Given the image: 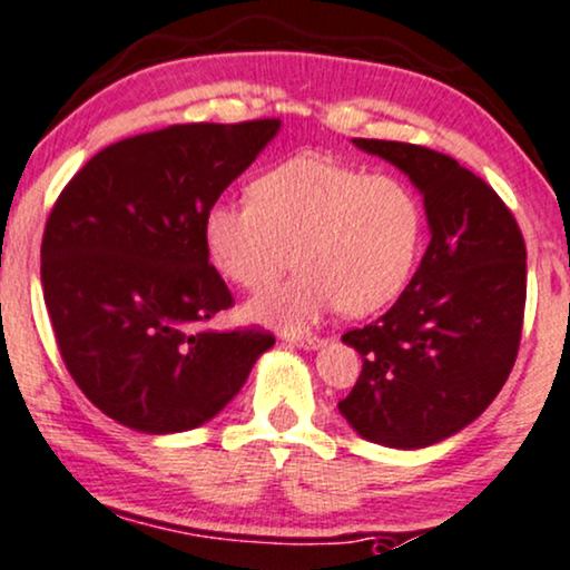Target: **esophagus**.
Segmentation results:
<instances>
[{"label": "esophagus", "mask_w": 570, "mask_h": 570, "mask_svg": "<svg viewBox=\"0 0 570 570\" xmlns=\"http://www.w3.org/2000/svg\"><path fill=\"white\" fill-rule=\"evenodd\" d=\"M289 342L292 345L303 347V351H318V347H324V340L313 337V334H307V337H292Z\"/></svg>", "instance_id": "1"}]
</instances>
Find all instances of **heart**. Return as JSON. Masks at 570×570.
Instances as JSON below:
<instances>
[{
	"label": "heart",
	"mask_w": 570,
	"mask_h": 570,
	"mask_svg": "<svg viewBox=\"0 0 570 570\" xmlns=\"http://www.w3.org/2000/svg\"><path fill=\"white\" fill-rule=\"evenodd\" d=\"M202 236L219 276L259 289L284 273L286 284L255 294L246 318L284 332H305L340 307L368 315L401 297L424 244L422 198L393 175L299 154L265 169L249 202H215Z\"/></svg>",
	"instance_id": "heart-1"
}]
</instances>
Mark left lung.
<instances>
[{
    "instance_id": "left-lung-1",
    "label": "left lung",
    "mask_w": 570,
    "mask_h": 570,
    "mask_svg": "<svg viewBox=\"0 0 570 570\" xmlns=\"http://www.w3.org/2000/svg\"><path fill=\"white\" fill-rule=\"evenodd\" d=\"M424 198L430 244L395 305L342 342L363 372L340 414L366 441L428 449L475 422L515 363L525 307V244L512 212L451 156L353 137Z\"/></svg>"
}]
</instances>
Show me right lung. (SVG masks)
I'll use <instances>...</instances> for the list:
<instances>
[{
    "label": "right lung",
    "instance_id": "right-lung-1",
    "mask_svg": "<svg viewBox=\"0 0 570 570\" xmlns=\"http://www.w3.org/2000/svg\"><path fill=\"white\" fill-rule=\"evenodd\" d=\"M278 119L175 125L95 154L50 212L42 289L73 382L125 428L173 435L215 420L267 332L196 328L233 297L202 219L278 135Z\"/></svg>",
    "mask_w": 570,
    "mask_h": 570
}]
</instances>
